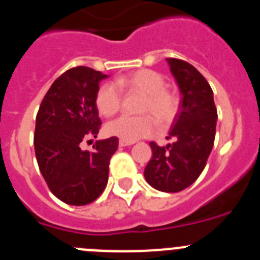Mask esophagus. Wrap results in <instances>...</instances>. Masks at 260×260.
I'll use <instances>...</instances> for the list:
<instances>
[{
    "instance_id": "1",
    "label": "esophagus",
    "mask_w": 260,
    "mask_h": 260,
    "mask_svg": "<svg viewBox=\"0 0 260 260\" xmlns=\"http://www.w3.org/2000/svg\"><path fill=\"white\" fill-rule=\"evenodd\" d=\"M119 146L121 147H126V146H132L133 144V142H127V141H122V139H121V141H119Z\"/></svg>"
}]
</instances>
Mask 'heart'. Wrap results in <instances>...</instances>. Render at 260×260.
<instances>
[{
	"mask_svg": "<svg viewBox=\"0 0 260 260\" xmlns=\"http://www.w3.org/2000/svg\"><path fill=\"white\" fill-rule=\"evenodd\" d=\"M116 85L127 93H141L143 100L138 109L142 116H122L108 123L107 133L112 137L127 142L150 137L155 130L153 119L160 127H165L173 122L178 113L180 98L165 88L164 77L157 71L151 69L132 71L117 78ZM116 87L112 83L99 87L95 104L102 116H114L122 107V96Z\"/></svg>",
	"mask_w": 260,
	"mask_h": 260,
	"instance_id": "heart-1",
	"label": "heart"
}]
</instances>
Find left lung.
<instances>
[{
    "label": "left lung",
    "mask_w": 260,
    "mask_h": 260,
    "mask_svg": "<svg viewBox=\"0 0 260 260\" xmlns=\"http://www.w3.org/2000/svg\"><path fill=\"white\" fill-rule=\"evenodd\" d=\"M167 61L182 98L167 137L173 143L160 147L151 142L152 157L144 177L158 191L178 192L192 185L207 164L215 142L217 110L212 88L194 66L178 58Z\"/></svg>",
    "instance_id": "obj_1"
}]
</instances>
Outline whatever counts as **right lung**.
<instances>
[{"label":"right lung","mask_w":260,"mask_h":260,"mask_svg":"<svg viewBox=\"0 0 260 260\" xmlns=\"http://www.w3.org/2000/svg\"><path fill=\"white\" fill-rule=\"evenodd\" d=\"M107 75L87 66L69 69L45 93L36 116L35 146L39 169L50 191L71 206L98 199L108 183L110 157L118 138L96 141L93 151L80 143L99 134L95 96Z\"/></svg>","instance_id":"obj_1"}]
</instances>
